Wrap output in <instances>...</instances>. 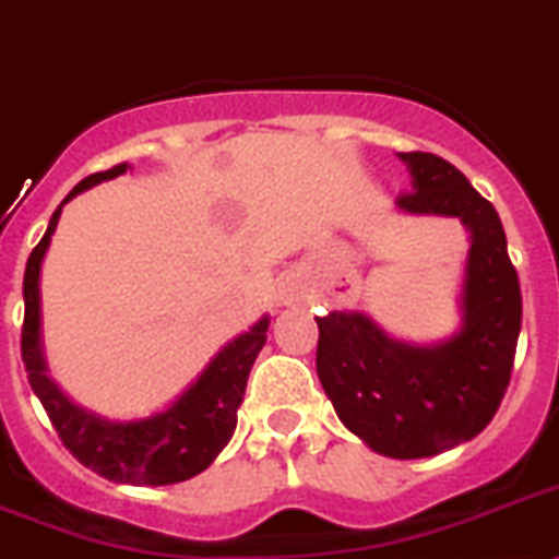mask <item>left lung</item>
Segmentation results:
<instances>
[{
	"mask_svg": "<svg viewBox=\"0 0 559 559\" xmlns=\"http://www.w3.org/2000/svg\"><path fill=\"white\" fill-rule=\"evenodd\" d=\"M412 190L406 213L457 215L472 229L463 330L438 346L383 335L358 312L318 321L316 367L337 417L374 452L415 461L480 435L503 401L514 367L523 295L500 215L454 164L435 153H401Z\"/></svg>",
	"mask_w": 559,
	"mask_h": 559,
	"instance_id": "8db88e82",
	"label": "left lung"
}]
</instances>
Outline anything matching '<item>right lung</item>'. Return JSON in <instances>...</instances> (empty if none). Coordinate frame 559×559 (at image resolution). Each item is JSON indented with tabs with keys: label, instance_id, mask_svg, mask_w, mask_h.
<instances>
[{
	"label": "right lung",
	"instance_id": "obj_1",
	"mask_svg": "<svg viewBox=\"0 0 559 559\" xmlns=\"http://www.w3.org/2000/svg\"><path fill=\"white\" fill-rule=\"evenodd\" d=\"M128 173V164H116L112 170L93 173L70 190L68 204L87 187ZM62 204L48 224V233L33 247L25 266V323H22V360L27 381L48 412L56 435L82 466L96 475L130 486H167L195 477L218 457L233 438L238 420V406L243 401L247 378L258 352L266 344L270 318L252 326L250 332L229 341L201 372V378L178 397L167 412L135 420V424H110L96 415L73 406L45 374V358L39 344V270L48 252Z\"/></svg>",
	"mask_w": 559,
	"mask_h": 559
}]
</instances>
